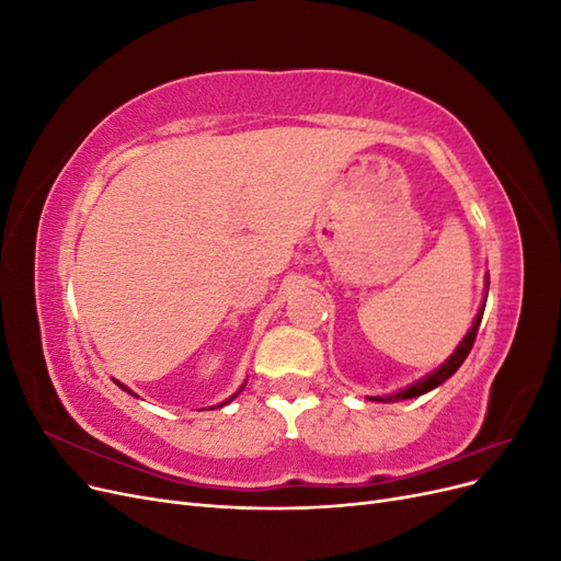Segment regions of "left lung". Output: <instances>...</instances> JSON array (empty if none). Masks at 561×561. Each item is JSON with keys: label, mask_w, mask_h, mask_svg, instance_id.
<instances>
[{"label": "left lung", "mask_w": 561, "mask_h": 561, "mask_svg": "<svg viewBox=\"0 0 561 561\" xmlns=\"http://www.w3.org/2000/svg\"><path fill=\"white\" fill-rule=\"evenodd\" d=\"M486 290H489V276H486ZM486 301V299H484ZM484 301H482V307H480V311H478V316H474V320H472V328L468 330V334L463 336V342L456 346V351L449 355V358L439 365L435 371H431L428 377H423V379H419V381H414L412 386H407V388H402V390H398V393H393V396H367L369 400H375V402H396V400H410V398H419V396H423V393H428V390H433V388H437L439 383H445L454 371L463 365V360L468 358V353H470V348H472V344H474V336H478V330H480V322H482V316H484Z\"/></svg>", "instance_id": "left-lung-1"}]
</instances>
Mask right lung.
<instances>
[{"label": "right lung", "instance_id": "1", "mask_svg": "<svg viewBox=\"0 0 561 561\" xmlns=\"http://www.w3.org/2000/svg\"><path fill=\"white\" fill-rule=\"evenodd\" d=\"M114 383H116V386H118V388H122V390H126V393H130V396H135V393H133V390H130V388H128V386H124V383H118V381H116V379H114ZM243 388H245V383H243V386H241V388H239V390H236V393H233V396H231V398H227V400H225V402H219V404H215V407H225V404H229V402H231V400H233V398H236V396H239V393H241V390H243ZM215 407H210V410H215Z\"/></svg>", "mask_w": 561, "mask_h": 561}]
</instances>
